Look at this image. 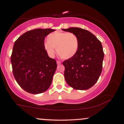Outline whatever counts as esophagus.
Returning <instances> with one entry per match:
<instances>
[{
  "mask_svg": "<svg viewBox=\"0 0 124 124\" xmlns=\"http://www.w3.org/2000/svg\"><path fill=\"white\" fill-rule=\"evenodd\" d=\"M56 63H57L58 65H61V61H56Z\"/></svg>",
  "mask_w": 124,
  "mask_h": 124,
  "instance_id": "esophagus-1",
  "label": "esophagus"
}]
</instances>
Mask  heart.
Here are the masks:
<instances>
[{"label": "heart", "mask_w": 124, "mask_h": 124, "mask_svg": "<svg viewBox=\"0 0 124 124\" xmlns=\"http://www.w3.org/2000/svg\"><path fill=\"white\" fill-rule=\"evenodd\" d=\"M44 46L51 57L55 55V48H56L58 55L62 59H69L78 52L79 40L78 36L72 32L57 31L48 35Z\"/></svg>", "instance_id": "obj_1"}]
</instances>
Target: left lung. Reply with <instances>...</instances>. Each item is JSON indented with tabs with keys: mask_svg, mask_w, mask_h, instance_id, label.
<instances>
[{
	"mask_svg": "<svg viewBox=\"0 0 124 124\" xmlns=\"http://www.w3.org/2000/svg\"><path fill=\"white\" fill-rule=\"evenodd\" d=\"M62 30L74 33L79 40L78 52L63 61L66 83L76 90H87L97 82L103 68L104 54L101 42L92 32L78 27Z\"/></svg>",
	"mask_w": 124,
	"mask_h": 124,
	"instance_id": "left-lung-1",
	"label": "left lung"
}]
</instances>
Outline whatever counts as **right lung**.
<instances>
[{
	"mask_svg": "<svg viewBox=\"0 0 124 124\" xmlns=\"http://www.w3.org/2000/svg\"><path fill=\"white\" fill-rule=\"evenodd\" d=\"M54 31L32 30L21 35L14 44L11 55L13 73L19 86L28 93H43L51 86L57 64L48 56L44 44L45 37Z\"/></svg>",
	"mask_w": 124,
	"mask_h": 124,
	"instance_id": "add662e5",
	"label": "right lung"
}]
</instances>
